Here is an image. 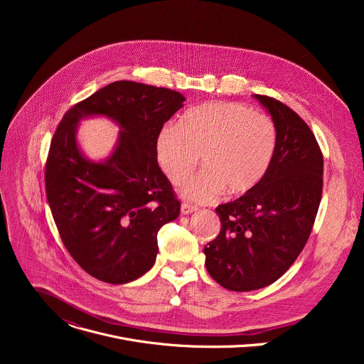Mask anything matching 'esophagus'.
Listing matches in <instances>:
<instances>
[{
	"instance_id": "obj_1",
	"label": "esophagus",
	"mask_w": 364,
	"mask_h": 364,
	"mask_svg": "<svg viewBox=\"0 0 364 364\" xmlns=\"http://www.w3.org/2000/svg\"><path fill=\"white\" fill-rule=\"evenodd\" d=\"M196 210H197V207L190 204V203H183L181 204V215H190V213H193Z\"/></svg>"
}]
</instances>
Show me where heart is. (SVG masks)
Here are the masks:
<instances>
[{"mask_svg": "<svg viewBox=\"0 0 364 364\" xmlns=\"http://www.w3.org/2000/svg\"><path fill=\"white\" fill-rule=\"evenodd\" d=\"M274 121L239 102L215 100L186 111L166 124L155 139V154L167 178L180 184L197 166L204 168L181 186V196L210 203L252 191L268 173L277 151Z\"/></svg>", "mask_w": 364, "mask_h": 364, "instance_id": "1", "label": "heart"}]
</instances>
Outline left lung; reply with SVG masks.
<instances>
[{
	"label": "left lung",
	"instance_id": "obj_1",
	"mask_svg": "<svg viewBox=\"0 0 364 364\" xmlns=\"http://www.w3.org/2000/svg\"><path fill=\"white\" fill-rule=\"evenodd\" d=\"M255 97L269 111L278 142L272 164L252 191L218 205L222 228L204 246L210 277L230 291H253L281 278L313 230L323 194L321 148L285 103Z\"/></svg>",
	"mask_w": 364,
	"mask_h": 364
}]
</instances>
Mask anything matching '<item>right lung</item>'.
<instances>
[{
  "label": "right lung",
  "instance_id": "add662e5",
  "mask_svg": "<svg viewBox=\"0 0 364 364\" xmlns=\"http://www.w3.org/2000/svg\"><path fill=\"white\" fill-rule=\"evenodd\" d=\"M184 100L171 89L114 82L72 107L51 138L44 173L51 215L68 252L102 282L127 284L151 269L159 230L180 215L155 139ZM87 114L109 116L123 128L105 164L86 161L77 148L75 125Z\"/></svg>",
  "mask_w": 364,
  "mask_h": 364
}]
</instances>
